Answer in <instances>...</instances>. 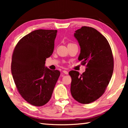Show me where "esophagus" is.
Returning a JSON list of instances; mask_svg holds the SVG:
<instances>
[{"label":"esophagus","instance_id":"obj_1","mask_svg":"<svg viewBox=\"0 0 128 128\" xmlns=\"http://www.w3.org/2000/svg\"><path fill=\"white\" fill-rule=\"evenodd\" d=\"M62 72H63L64 74H66V75H68V71H66V70H63V71H62Z\"/></svg>","mask_w":128,"mask_h":128}]
</instances>
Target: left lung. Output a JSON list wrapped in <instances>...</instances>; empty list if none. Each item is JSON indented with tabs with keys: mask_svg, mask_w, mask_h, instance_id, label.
I'll use <instances>...</instances> for the list:
<instances>
[{
	"mask_svg": "<svg viewBox=\"0 0 128 128\" xmlns=\"http://www.w3.org/2000/svg\"><path fill=\"white\" fill-rule=\"evenodd\" d=\"M74 36L81 48L78 59L86 68L81 75L74 70L69 72L70 92L76 101L88 104L104 93L113 74V56L107 40L96 29L82 26Z\"/></svg>",
	"mask_w": 128,
	"mask_h": 128,
	"instance_id": "left-lung-1",
	"label": "left lung"
}]
</instances>
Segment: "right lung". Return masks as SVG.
Listing matches in <instances>:
<instances>
[{
	"mask_svg": "<svg viewBox=\"0 0 128 128\" xmlns=\"http://www.w3.org/2000/svg\"><path fill=\"white\" fill-rule=\"evenodd\" d=\"M57 30H37L21 38L14 50L11 70L18 93L34 106L46 104L60 72L44 67L53 53Z\"/></svg>",
	"mask_w": 128,
	"mask_h": 128,
	"instance_id": "obj_1",
	"label": "right lung"
}]
</instances>
